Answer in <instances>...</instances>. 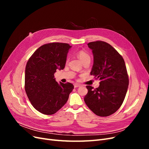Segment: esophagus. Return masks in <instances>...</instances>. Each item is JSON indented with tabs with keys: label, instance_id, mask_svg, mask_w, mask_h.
<instances>
[{
	"label": "esophagus",
	"instance_id": "34e87169",
	"mask_svg": "<svg viewBox=\"0 0 149 149\" xmlns=\"http://www.w3.org/2000/svg\"><path fill=\"white\" fill-rule=\"evenodd\" d=\"M74 88H78V87L81 86V85L79 84H78V83H74Z\"/></svg>",
	"mask_w": 149,
	"mask_h": 149
}]
</instances>
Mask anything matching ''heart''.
Masks as SVG:
<instances>
[{
    "label": "heart",
    "mask_w": 149,
    "mask_h": 149,
    "mask_svg": "<svg viewBox=\"0 0 149 149\" xmlns=\"http://www.w3.org/2000/svg\"><path fill=\"white\" fill-rule=\"evenodd\" d=\"M78 56L79 58L82 63L86 61H90L91 60V57H90L89 54L83 50H81L78 53Z\"/></svg>",
    "instance_id": "b5f03b06"
}]
</instances>
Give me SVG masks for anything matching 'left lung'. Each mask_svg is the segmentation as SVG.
Returning <instances> with one entry per match:
<instances>
[{
  "label": "left lung",
  "instance_id": "obj_1",
  "mask_svg": "<svg viewBox=\"0 0 149 149\" xmlns=\"http://www.w3.org/2000/svg\"><path fill=\"white\" fill-rule=\"evenodd\" d=\"M88 45L94 57L90 74L101 81L96 89L86 86L88 92L84 100L97 116H109L119 109L127 91L129 77L125 62L116 49L105 42H93Z\"/></svg>",
  "mask_w": 149,
  "mask_h": 149
}]
</instances>
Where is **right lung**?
<instances>
[{
  "instance_id": "1",
  "label": "right lung",
  "mask_w": 149,
  "mask_h": 149,
  "mask_svg": "<svg viewBox=\"0 0 149 149\" xmlns=\"http://www.w3.org/2000/svg\"><path fill=\"white\" fill-rule=\"evenodd\" d=\"M71 48L64 43L45 44L36 50L26 63L25 89L31 105L46 115L56 113L68 100L74 86L58 83L54 76L56 70H63Z\"/></svg>"
}]
</instances>
